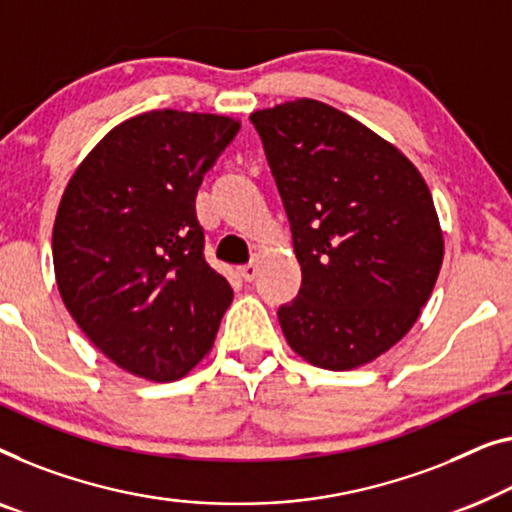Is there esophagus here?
<instances>
[{
	"label": "esophagus",
	"instance_id": "34e87169",
	"mask_svg": "<svg viewBox=\"0 0 512 512\" xmlns=\"http://www.w3.org/2000/svg\"><path fill=\"white\" fill-rule=\"evenodd\" d=\"M258 263H261V256H254L251 258V261L247 263V265H240L238 268V272H240V277L244 279V281H251L258 274Z\"/></svg>",
	"mask_w": 512,
	"mask_h": 512
}]
</instances>
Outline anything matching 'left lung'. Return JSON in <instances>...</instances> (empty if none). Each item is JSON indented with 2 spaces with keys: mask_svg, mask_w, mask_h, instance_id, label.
Masks as SVG:
<instances>
[{
  "mask_svg": "<svg viewBox=\"0 0 512 512\" xmlns=\"http://www.w3.org/2000/svg\"><path fill=\"white\" fill-rule=\"evenodd\" d=\"M302 270L277 316L288 346L332 372L367 365L418 321L443 235L418 168L365 124L314 99L251 113Z\"/></svg>",
  "mask_w": 512,
  "mask_h": 512,
  "instance_id": "1",
  "label": "left lung"
}]
</instances>
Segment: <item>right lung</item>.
Masks as SVG:
<instances>
[{
	"mask_svg": "<svg viewBox=\"0 0 512 512\" xmlns=\"http://www.w3.org/2000/svg\"><path fill=\"white\" fill-rule=\"evenodd\" d=\"M238 131L226 115H136L99 140L59 201V295L90 342L140 379L187 376L233 302L203 256L196 194Z\"/></svg>",
	"mask_w": 512,
	"mask_h": 512,
	"instance_id": "1",
	"label": "right lung"
}]
</instances>
